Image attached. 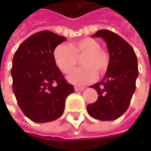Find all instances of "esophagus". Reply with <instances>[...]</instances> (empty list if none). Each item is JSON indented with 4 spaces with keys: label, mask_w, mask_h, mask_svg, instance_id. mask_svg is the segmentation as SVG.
<instances>
[{
    "label": "esophagus",
    "mask_w": 151,
    "mask_h": 151,
    "mask_svg": "<svg viewBox=\"0 0 151 151\" xmlns=\"http://www.w3.org/2000/svg\"><path fill=\"white\" fill-rule=\"evenodd\" d=\"M85 89V87H81V86H75V91H81Z\"/></svg>",
    "instance_id": "esophagus-1"
}]
</instances>
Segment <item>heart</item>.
<instances>
[{"label": "heart", "mask_w": 151, "mask_h": 151, "mask_svg": "<svg viewBox=\"0 0 151 151\" xmlns=\"http://www.w3.org/2000/svg\"><path fill=\"white\" fill-rule=\"evenodd\" d=\"M81 57V64L83 67L76 69L68 76L70 82L78 86L88 84L96 79V72L99 75L106 72L109 63L108 55L93 38H81L70 45L60 44L54 50L55 65L64 74L71 72Z\"/></svg>", "instance_id": "1"}]
</instances>
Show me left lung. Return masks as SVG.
Returning <instances> with one entry per match:
<instances>
[{"instance_id":"left-lung-1","label":"left lung","mask_w":151,"mask_h":151,"mask_svg":"<svg viewBox=\"0 0 151 151\" xmlns=\"http://www.w3.org/2000/svg\"><path fill=\"white\" fill-rule=\"evenodd\" d=\"M92 37L104 39L110 58L104 78L91 86L97 91V100L86 109L94 119L112 121L127 111L135 91L139 75L137 57L130 45L115 32L102 29Z\"/></svg>"}]
</instances>
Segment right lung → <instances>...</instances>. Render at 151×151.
I'll use <instances>...</instances> for the list:
<instances>
[{
  "mask_svg": "<svg viewBox=\"0 0 151 151\" xmlns=\"http://www.w3.org/2000/svg\"><path fill=\"white\" fill-rule=\"evenodd\" d=\"M65 40L44 30L27 38L15 53L11 70L13 92L22 113L35 123L60 118L66 97L74 91L54 60V50Z\"/></svg>",
  "mask_w": 151,
  "mask_h": 151,
  "instance_id": "add662e5",
  "label": "right lung"
}]
</instances>
